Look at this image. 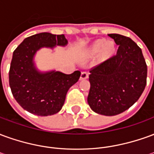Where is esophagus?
Returning a JSON list of instances; mask_svg holds the SVG:
<instances>
[{"mask_svg": "<svg viewBox=\"0 0 154 154\" xmlns=\"http://www.w3.org/2000/svg\"><path fill=\"white\" fill-rule=\"evenodd\" d=\"M87 77H88V73L86 72H82L81 73L80 80H85V79H87Z\"/></svg>", "mask_w": 154, "mask_h": 154, "instance_id": "1", "label": "esophagus"}]
</instances>
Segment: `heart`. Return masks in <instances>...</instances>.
I'll return each instance as SVG.
<instances>
[{
    "label": "heart",
    "mask_w": 154,
    "mask_h": 154,
    "mask_svg": "<svg viewBox=\"0 0 154 154\" xmlns=\"http://www.w3.org/2000/svg\"><path fill=\"white\" fill-rule=\"evenodd\" d=\"M104 44L102 42H98L97 44H95L93 46V48H92V51H93V53H97V52H99L102 49V48H103ZM110 45L109 44H106L105 45V47H104V50L105 51H109L110 50Z\"/></svg>",
    "instance_id": "b5f03b06"
}]
</instances>
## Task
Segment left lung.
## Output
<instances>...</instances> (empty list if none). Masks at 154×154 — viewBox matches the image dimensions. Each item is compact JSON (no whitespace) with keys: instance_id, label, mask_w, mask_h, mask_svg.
<instances>
[{"instance_id":"left-lung-1","label":"left lung","mask_w":154,"mask_h":154,"mask_svg":"<svg viewBox=\"0 0 154 154\" xmlns=\"http://www.w3.org/2000/svg\"><path fill=\"white\" fill-rule=\"evenodd\" d=\"M119 46L116 55L90 71L87 102L94 112L113 116L139 100L146 86L147 65L141 48L129 37L110 34Z\"/></svg>"}]
</instances>
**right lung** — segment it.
<instances>
[{
    "instance_id": "right-lung-1",
    "label": "right lung",
    "mask_w": 154,
    "mask_h": 154,
    "mask_svg": "<svg viewBox=\"0 0 154 154\" xmlns=\"http://www.w3.org/2000/svg\"><path fill=\"white\" fill-rule=\"evenodd\" d=\"M67 43L64 35L44 32L25 38L14 51L9 83L13 97L24 110L39 116H53L61 110L67 91L78 81L81 72H41L36 67L35 57L43 48L54 49L65 47Z\"/></svg>"
}]
</instances>
